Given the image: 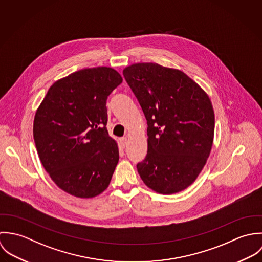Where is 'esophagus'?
<instances>
[{
  "label": "esophagus",
  "instance_id": "1",
  "mask_svg": "<svg viewBox=\"0 0 262 262\" xmlns=\"http://www.w3.org/2000/svg\"><path fill=\"white\" fill-rule=\"evenodd\" d=\"M126 142H127V139H126L125 137H123V138H120V139H119V143H120L121 148H124V147L126 146Z\"/></svg>",
  "mask_w": 262,
  "mask_h": 262
}]
</instances>
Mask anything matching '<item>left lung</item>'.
Masks as SVG:
<instances>
[{
	"mask_svg": "<svg viewBox=\"0 0 262 262\" xmlns=\"http://www.w3.org/2000/svg\"><path fill=\"white\" fill-rule=\"evenodd\" d=\"M123 76L148 123V153L137 165L142 180L162 194L185 189L212 146L214 113L208 94L183 72L154 62L126 67Z\"/></svg>",
	"mask_w": 262,
	"mask_h": 262,
	"instance_id": "1",
	"label": "left lung"
}]
</instances>
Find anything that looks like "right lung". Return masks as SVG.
<instances>
[{
	"instance_id": "obj_1",
	"label": "right lung",
	"mask_w": 262,
	"mask_h": 262,
	"mask_svg": "<svg viewBox=\"0 0 262 262\" xmlns=\"http://www.w3.org/2000/svg\"><path fill=\"white\" fill-rule=\"evenodd\" d=\"M121 82L111 68L80 70L53 83L36 110L33 138L41 164L71 195L94 198L110 183L119 154L106 128V100Z\"/></svg>"
}]
</instances>
